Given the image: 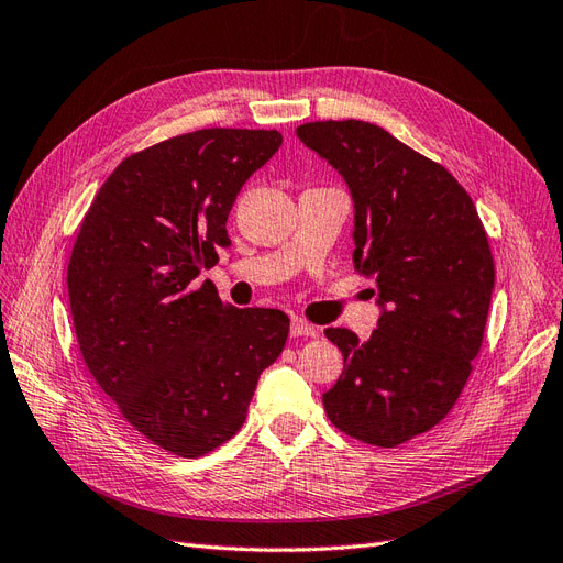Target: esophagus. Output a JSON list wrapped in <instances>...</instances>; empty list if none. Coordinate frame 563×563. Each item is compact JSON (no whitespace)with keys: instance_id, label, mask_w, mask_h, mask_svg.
I'll return each mask as SVG.
<instances>
[{"instance_id":"esophagus-1","label":"esophagus","mask_w":563,"mask_h":563,"mask_svg":"<svg viewBox=\"0 0 563 563\" xmlns=\"http://www.w3.org/2000/svg\"><path fill=\"white\" fill-rule=\"evenodd\" d=\"M317 327H312L305 319H291V338H317Z\"/></svg>"}]
</instances>
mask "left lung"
<instances>
[{
	"label": "left lung",
	"instance_id": "8db88e82",
	"mask_svg": "<svg viewBox=\"0 0 563 563\" xmlns=\"http://www.w3.org/2000/svg\"><path fill=\"white\" fill-rule=\"evenodd\" d=\"M296 133L345 178L352 258L383 305L366 343L323 331L347 364L323 411L364 444L399 446L444 420L470 378L496 282L488 236L465 187L385 129L329 119Z\"/></svg>",
	"mask_w": 563,
	"mask_h": 563
}]
</instances>
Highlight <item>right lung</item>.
Wrapping results in <instances>:
<instances>
[{
    "mask_svg": "<svg viewBox=\"0 0 563 563\" xmlns=\"http://www.w3.org/2000/svg\"><path fill=\"white\" fill-rule=\"evenodd\" d=\"M279 131L199 129L119 164L81 220L67 265L79 352L117 411L178 457L242 430L288 335L279 310H236L197 282L228 246V216Z\"/></svg>",
    "mask_w": 563,
    "mask_h": 563,
    "instance_id": "obj_1",
    "label": "right lung"
}]
</instances>
